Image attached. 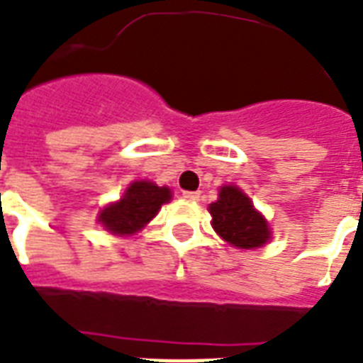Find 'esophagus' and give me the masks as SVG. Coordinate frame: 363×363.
Here are the masks:
<instances>
[{
    "label": "esophagus",
    "mask_w": 363,
    "mask_h": 363,
    "mask_svg": "<svg viewBox=\"0 0 363 363\" xmlns=\"http://www.w3.org/2000/svg\"><path fill=\"white\" fill-rule=\"evenodd\" d=\"M182 198L188 199V201H198L199 192H182Z\"/></svg>",
    "instance_id": "obj_1"
}]
</instances>
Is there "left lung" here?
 I'll use <instances>...</instances> for the list:
<instances>
[{"label":"left lung","mask_w":363,"mask_h":363,"mask_svg":"<svg viewBox=\"0 0 363 363\" xmlns=\"http://www.w3.org/2000/svg\"><path fill=\"white\" fill-rule=\"evenodd\" d=\"M213 230L235 248L264 247L271 239V228L264 215L254 209L247 194L235 184L220 188L218 199L209 205Z\"/></svg>","instance_id":"1"}]
</instances>
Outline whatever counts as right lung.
<instances>
[{"label":"right lung","mask_w":363,"mask_h":363,"mask_svg":"<svg viewBox=\"0 0 363 363\" xmlns=\"http://www.w3.org/2000/svg\"><path fill=\"white\" fill-rule=\"evenodd\" d=\"M167 201H171V190L167 186H156L150 181H135L125 188L118 201L101 209L98 222L113 235H133L147 226Z\"/></svg>","instance_id":"add662e5"}]
</instances>
